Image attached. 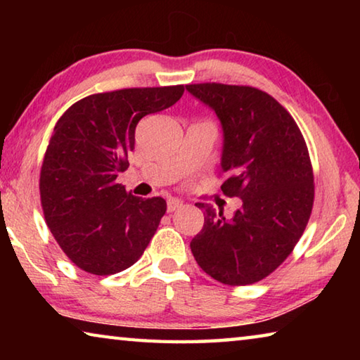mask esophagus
Wrapping results in <instances>:
<instances>
[{"label":"esophagus","instance_id":"1","mask_svg":"<svg viewBox=\"0 0 360 360\" xmlns=\"http://www.w3.org/2000/svg\"><path fill=\"white\" fill-rule=\"evenodd\" d=\"M179 208H182L181 200H178V198H168V202H167L168 212H174V211H178Z\"/></svg>","mask_w":360,"mask_h":360}]
</instances>
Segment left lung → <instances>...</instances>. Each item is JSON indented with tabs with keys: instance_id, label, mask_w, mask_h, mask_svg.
<instances>
[{
	"instance_id": "left-lung-1",
	"label": "left lung",
	"mask_w": 360,
	"mask_h": 360,
	"mask_svg": "<svg viewBox=\"0 0 360 360\" xmlns=\"http://www.w3.org/2000/svg\"><path fill=\"white\" fill-rule=\"evenodd\" d=\"M186 89L221 119V188L243 200L231 219L197 203L205 225L191 241L192 254L219 283L254 284L289 257L311 216L314 176L307 143L288 109L264 90L217 82Z\"/></svg>"
}]
</instances>
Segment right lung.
I'll use <instances>...</instances> for the list:
<instances>
[{"instance_id": "obj_1", "label": "right lung", "mask_w": 360, "mask_h": 360, "mask_svg": "<svg viewBox=\"0 0 360 360\" xmlns=\"http://www.w3.org/2000/svg\"><path fill=\"white\" fill-rule=\"evenodd\" d=\"M184 85L94 94L53 127L39 174L47 227L72 264L96 276L141 257L167 211L162 197L139 198L119 184L144 115L173 106Z\"/></svg>"}]
</instances>
